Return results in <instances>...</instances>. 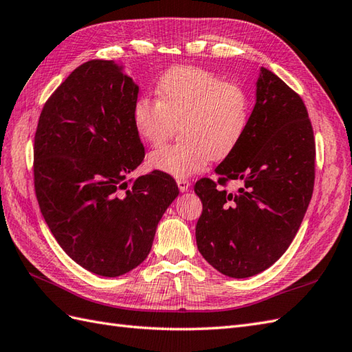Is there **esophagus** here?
Listing matches in <instances>:
<instances>
[{
	"label": "esophagus",
	"mask_w": 352,
	"mask_h": 352,
	"mask_svg": "<svg viewBox=\"0 0 352 352\" xmlns=\"http://www.w3.org/2000/svg\"><path fill=\"white\" fill-rule=\"evenodd\" d=\"M177 186L179 188V192H187L188 187H190V182H188V179H186V178H178Z\"/></svg>",
	"instance_id": "obj_1"
}]
</instances>
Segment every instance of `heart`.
<instances>
[{
  "mask_svg": "<svg viewBox=\"0 0 352 352\" xmlns=\"http://www.w3.org/2000/svg\"><path fill=\"white\" fill-rule=\"evenodd\" d=\"M132 122L150 146H159L182 126L183 141L151 151L148 165L184 178L235 151L250 123V96L211 71L175 67L160 78L157 99L142 95L135 101Z\"/></svg>",
  "mask_w": 352,
  "mask_h": 352,
  "instance_id": "obj_1",
  "label": "heart"
}]
</instances>
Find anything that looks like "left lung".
Wrapping results in <instances>:
<instances>
[{
  "label": "left lung",
  "mask_w": 352,
  "mask_h": 352,
  "mask_svg": "<svg viewBox=\"0 0 352 352\" xmlns=\"http://www.w3.org/2000/svg\"><path fill=\"white\" fill-rule=\"evenodd\" d=\"M260 71L244 138L215 168L217 182L201 178L195 184L204 206L196 224L197 250L232 278L260 274L285 253L314 190L315 140L308 110L272 71ZM229 181L241 184L236 194L223 188Z\"/></svg>",
  "instance_id": "obj_1"
}]
</instances>
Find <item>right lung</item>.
<instances>
[{
	"label": "right lung",
	"mask_w": 352,
	"mask_h": 352,
	"mask_svg": "<svg viewBox=\"0 0 352 352\" xmlns=\"http://www.w3.org/2000/svg\"><path fill=\"white\" fill-rule=\"evenodd\" d=\"M138 86L113 60H89L44 104L34 138V187L62 250L96 275L119 276L148 256L157 223L178 196L144 159L133 128Z\"/></svg>",
	"instance_id": "add662e5"
}]
</instances>
